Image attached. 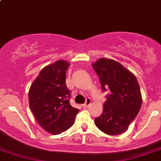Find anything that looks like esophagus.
Here are the masks:
<instances>
[{
    "label": "esophagus",
    "mask_w": 161,
    "mask_h": 161,
    "mask_svg": "<svg viewBox=\"0 0 161 161\" xmlns=\"http://www.w3.org/2000/svg\"><path fill=\"white\" fill-rule=\"evenodd\" d=\"M91 99H90V98H87V101H86V102H85V103H84V105H83V106H84V108H89L90 105H91Z\"/></svg>",
    "instance_id": "obj_1"
}]
</instances>
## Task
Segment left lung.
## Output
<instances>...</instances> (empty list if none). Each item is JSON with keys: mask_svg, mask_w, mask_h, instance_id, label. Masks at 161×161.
<instances>
[{"mask_svg": "<svg viewBox=\"0 0 161 161\" xmlns=\"http://www.w3.org/2000/svg\"><path fill=\"white\" fill-rule=\"evenodd\" d=\"M92 67L99 77L102 90L109 91L103 112L95 118V125L108 135L121 134L127 130L142 104L136 77L121 64L108 58H100Z\"/></svg>", "mask_w": 161, "mask_h": 161, "instance_id": "1", "label": "left lung"}]
</instances>
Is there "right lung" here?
<instances>
[{
    "mask_svg": "<svg viewBox=\"0 0 161 161\" xmlns=\"http://www.w3.org/2000/svg\"><path fill=\"white\" fill-rule=\"evenodd\" d=\"M70 63L59 60L44 67L31 85L29 106L39 125L57 135L75 122L79 110L70 104V91L66 85V71Z\"/></svg>",
    "mask_w": 161,
    "mask_h": 161,
    "instance_id": "add662e5",
    "label": "right lung"
}]
</instances>
